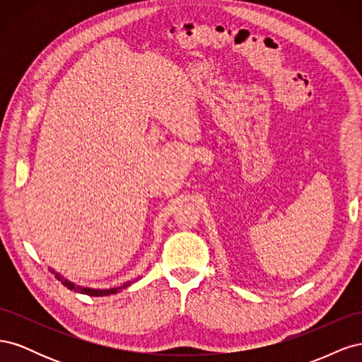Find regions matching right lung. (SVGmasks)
I'll return each mask as SVG.
<instances>
[{
    "instance_id": "add662e5",
    "label": "right lung",
    "mask_w": 362,
    "mask_h": 362,
    "mask_svg": "<svg viewBox=\"0 0 362 362\" xmlns=\"http://www.w3.org/2000/svg\"><path fill=\"white\" fill-rule=\"evenodd\" d=\"M56 278L59 279V281H62V284L64 287H68L69 290H74V291H78V293H81V294H89V296H96V298H100V296H108V294H112V293H117L119 290H122V288H127L128 286H131V282H127V284H124L122 287H117V288H110V290H95V288H84V287H78V286H75V284H72L71 281H68V279H63L59 273H56ZM139 279V278H137Z\"/></svg>"
}]
</instances>
